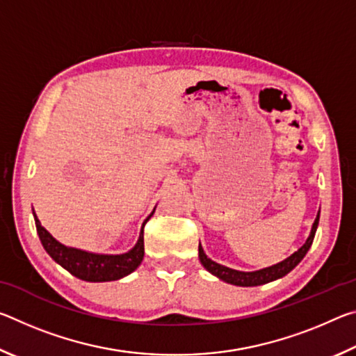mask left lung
<instances>
[{
    "label": "left lung",
    "mask_w": 356,
    "mask_h": 356,
    "mask_svg": "<svg viewBox=\"0 0 356 356\" xmlns=\"http://www.w3.org/2000/svg\"><path fill=\"white\" fill-rule=\"evenodd\" d=\"M317 225H318V215H317V218L314 221V225H312L308 240H306V243L301 246L298 251H295L292 256H289L286 259V261H282V262L276 264V265H272V267H268V268L257 270V272H237V270L227 268V267H225V265L216 264V262L212 261V259H209L206 256V252H204L201 245H200V261L204 265V268L209 270V272L212 275L218 276L220 280L229 282V284L243 286V287L261 286V284H265V282H270V281L282 278V276L291 272L295 265H298V262L305 257L306 252H308V250L311 248L312 240H314V236H316Z\"/></svg>",
    "instance_id": "obj_1"
}]
</instances>
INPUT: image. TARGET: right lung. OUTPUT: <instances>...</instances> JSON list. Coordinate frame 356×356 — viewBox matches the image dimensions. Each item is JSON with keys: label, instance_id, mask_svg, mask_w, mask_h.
Instances as JSON below:
<instances>
[{"label": "right lung", "instance_id": "right-lung-1", "mask_svg": "<svg viewBox=\"0 0 356 356\" xmlns=\"http://www.w3.org/2000/svg\"><path fill=\"white\" fill-rule=\"evenodd\" d=\"M34 220L40 242L44 245L45 251L51 256L53 261L58 262L69 273L83 281L104 282L120 280L136 270L144 257V225L140 238H138L136 245L129 252L118 256H106L92 254V252H86L76 248H69V246L59 243L55 237L50 236V232L40 225L35 213ZM147 220L144 222H147Z\"/></svg>", "mask_w": 356, "mask_h": 356}]
</instances>
